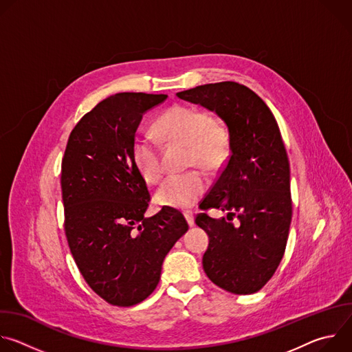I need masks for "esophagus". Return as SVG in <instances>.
<instances>
[{
  "instance_id": "1",
  "label": "esophagus",
  "mask_w": 352,
  "mask_h": 352,
  "mask_svg": "<svg viewBox=\"0 0 352 352\" xmlns=\"http://www.w3.org/2000/svg\"><path fill=\"white\" fill-rule=\"evenodd\" d=\"M184 216H185V219H186V221H188V224H189V227H192L193 224H195V219H193V213L192 212H185L184 213Z\"/></svg>"
}]
</instances>
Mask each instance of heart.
Masks as SVG:
<instances>
[{
    "label": "heart",
    "mask_w": 352,
    "mask_h": 352,
    "mask_svg": "<svg viewBox=\"0 0 352 352\" xmlns=\"http://www.w3.org/2000/svg\"><path fill=\"white\" fill-rule=\"evenodd\" d=\"M160 135L170 142L190 146L189 162L214 171L221 168L230 155V136L227 129L214 122L205 110L190 106H174L157 121ZM132 157L142 177L156 182L164 173L160 144L156 138L140 133L133 139ZM208 178L200 171H190L168 177L157 189V204L173 209H188L208 190Z\"/></svg>",
    "instance_id": "heart-1"
}]
</instances>
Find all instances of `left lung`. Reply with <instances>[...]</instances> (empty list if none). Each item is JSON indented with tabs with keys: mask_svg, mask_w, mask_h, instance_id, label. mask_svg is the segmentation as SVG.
<instances>
[{
	"mask_svg": "<svg viewBox=\"0 0 352 352\" xmlns=\"http://www.w3.org/2000/svg\"><path fill=\"white\" fill-rule=\"evenodd\" d=\"M177 96L214 111L230 135L231 155L202 208L227 212V219L206 213L195 219L209 235L205 273L228 292L254 294L283 259L292 216L289 163L277 121L255 91L236 82L196 86Z\"/></svg>",
	"mask_w": 352,
	"mask_h": 352,
	"instance_id": "obj_1",
	"label": "left lung"
}]
</instances>
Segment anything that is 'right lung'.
<instances>
[{
    "label": "right lung",
    "mask_w": 352,
    "mask_h": 352,
    "mask_svg": "<svg viewBox=\"0 0 352 352\" xmlns=\"http://www.w3.org/2000/svg\"><path fill=\"white\" fill-rule=\"evenodd\" d=\"M167 94L117 93L72 129L61 166L65 235L89 287L106 302L132 307L155 291L162 265L188 231L184 214L163 208L144 217L150 193L132 144L143 114Z\"/></svg>",
    "instance_id": "add662e5"
}]
</instances>
